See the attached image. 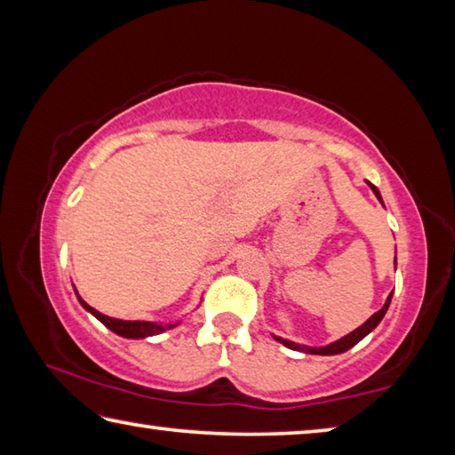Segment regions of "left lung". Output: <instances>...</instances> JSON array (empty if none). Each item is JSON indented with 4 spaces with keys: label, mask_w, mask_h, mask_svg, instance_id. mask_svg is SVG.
<instances>
[{
    "label": "left lung",
    "mask_w": 455,
    "mask_h": 455,
    "mask_svg": "<svg viewBox=\"0 0 455 455\" xmlns=\"http://www.w3.org/2000/svg\"><path fill=\"white\" fill-rule=\"evenodd\" d=\"M369 187H371V190L375 192V196L381 200L379 190H377L371 182H369ZM389 303H391V295L387 297V301H385V305L381 307V309L377 311L375 315H371V317H369V319L363 323V325L357 327L355 331H353V333L345 335L343 339H339V341L327 345V347H307V345L292 343V341H287V339H281V337H275V339H276V341H281L283 345H287L289 349L303 351V353H311V355H337V353H343V351L351 349L353 345H357V343L361 341V339H363L367 333H371V331H373L377 325H379V321L383 319V315L387 313V307H389Z\"/></svg>",
    "instance_id": "obj_1"
}]
</instances>
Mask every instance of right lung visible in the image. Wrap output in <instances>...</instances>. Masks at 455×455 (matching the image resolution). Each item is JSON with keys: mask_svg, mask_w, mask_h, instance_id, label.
I'll list each match as a JSON object with an SVG mask.
<instances>
[{"mask_svg": "<svg viewBox=\"0 0 455 455\" xmlns=\"http://www.w3.org/2000/svg\"><path fill=\"white\" fill-rule=\"evenodd\" d=\"M80 299V297H78ZM80 303L84 305V309H88L92 315H94L96 319H100L104 323V325L114 331V333H118L122 337H128V339H142V337H150V335H158L163 333V331L166 329H172L174 325H156V323H148V321H122V319H112L108 317V315H102L96 309H92V307L82 301Z\"/></svg>", "mask_w": 455, "mask_h": 455, "instance_id": "1", "label": "right lung"}]
</instances>
